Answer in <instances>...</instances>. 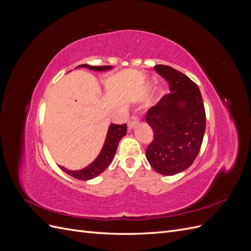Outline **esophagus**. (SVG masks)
<instances>
[{"label":"esophagus","instance_id":"obj_1","mask_svg":"<svg viewBox=\"0 0 251 251\" xmlns=\"http://www.w3.org/2000/svg\"><path fill=\"white\" fill-rule=\"evenodd\" d=\"M139 123V118L137 115H133L127 121V127L128 130H132V128Z\"/></svg>","mask_w":251,"mask_h":251}]
</instances>
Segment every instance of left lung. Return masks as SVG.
<instances>
[{"label": "left lung", "instance_id": "left-lung-1", "mask_svg": "<svg viewBox=\"0 0 251 251\" xmlns=\"http://www.w3.org/2000/svg\"><path fill=\"white\" fill-rule=\"evenodd\" d=\"M154 69L169 82L171 93L147 112L154 139L146 155L157 173L172 176L187 170L198 156L206 115L200 89L191 78L170 66L157 65Z\"/></svg>", "mask_w": 251, "mask_h": 251}]
</instances>
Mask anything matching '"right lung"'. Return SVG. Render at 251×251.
<instances>
[{
	"mask_svg": "<svg viewBox=\"0 0 251 251\" xmlns=\"http://www.w3.org/2000/svg\"><path fill=\"white\" fill-rule=\"evenodd\" d=\"M78 67H85L90 70H95V71L109 70L112 68L111 66H90V65H79ZM126 134V124L111 125L109 126L107 138H105L100 154L98 155V157L92 163L88 165L87 168L79 171H68L65 168H63V166H59V168L68 175H70L71 177H74L78 180H90V179L95 178L110 165V163L113 160L114 155L116 153L118 143Z\"/></svg>",
	"mask_w": 251,
	"mask_h": 251,
	"instance_id": "add662e5",
	"label": "right lung"
}]
</instances>
